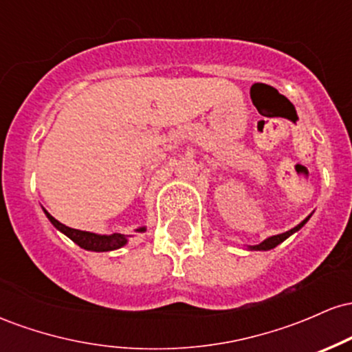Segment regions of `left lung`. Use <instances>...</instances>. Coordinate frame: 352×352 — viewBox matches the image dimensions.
Returning a JSON list of instances; mask_svg holds the SVG:
<instances>
[{
  "mask_svg": "<svg viewBox=\"0 0 352 352\" xmlns=\"http://www.w3.org/2000/svg\"><path fill=\"white\" fill-rule=\"evenodd\" d=\"M311 217V215H309ZM309 217L308 218H305V220L301 221L300 225H298V227H294V228H292V230H288V232H285V233H280V235H274V236H270V238H266V240H263L261 241L260 245H254V246H250V250H272V248H274V246H278L280 243H283V241L286 240V238L288 236H292L293 233H296L298 230H300L302 225L306 223V221L309 220Z\"/></svg>",
  "mask_w": 352,
  "mask_h": 352,
  "instance_id": "left-lung-1",
  "label": "left lung"
}]
</instances>
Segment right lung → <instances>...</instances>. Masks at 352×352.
<instances>
[{"instance_id": "obj_1", "label": "right lung", "mask_w": 352, "mask_h": 352, "mask_svg": "<svg viewBox=\"0 0 352 352\" xmlns=\"http://www.w3.org/2000/svg\"><path fill=\"white\" fill-rule=\"evenodd\" d=\"M46 217L50 218V221L54 225L59 232H63L64 235L69 236L74 243H78L80 248L89 250V252H112V250L120 248L127 243V235H120V233H112V235H96L91 232H82V230L69 228L66 225H63L60 221L56 220L54 217L44 210ZM135 232H145V227L137 228Z\"/></svg>"}]
</instances>
